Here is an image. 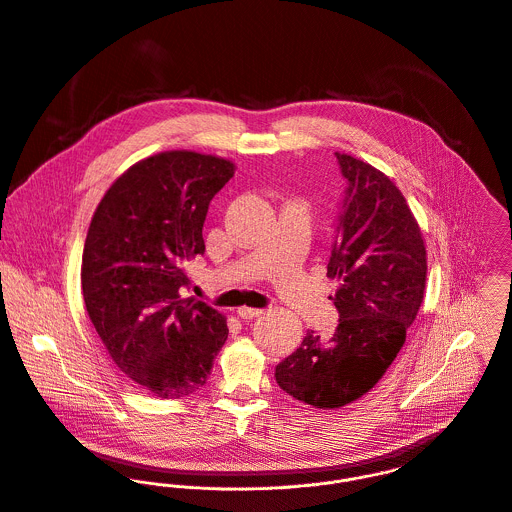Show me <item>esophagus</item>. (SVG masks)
I'll list each match as a JSON object with an SVG mask.
<instances>
[{"instance_id":"esophagus-1","label":"esophagus","mask_w":512,"mask_h":512,"mask_svg":"<svg viewBox=\"0 0 512 512\" xmlns=\"http://www.w3.org/2000/svg\"><path fill=\"white\" fill-rule=\"evenodd\" d=\"M237 314H239L243 320H251V318L261 316V314H263V308L241 307L237 308Z\"/></svg>"}]
</instances>
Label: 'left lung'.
<instances>
[{"instance_id": "left-lung-1", "label": "left lung", "mask_w": 512, "mask_h": 512, "mask_svg": "<svg viewBox=\"0 0 512 512\" xmlns=\"http://www.w3.org/2000/svg\"><path fill=\"white\" fill-rule=\"evenodd\" d=\"M348 182L326 277L340 314L332 336L307 330L275 368L283 392L334 409L368 394L396 360L423 303L427 253L421 229L396 184L374 166L336 152Z\"/></svg>"}]
</instances>
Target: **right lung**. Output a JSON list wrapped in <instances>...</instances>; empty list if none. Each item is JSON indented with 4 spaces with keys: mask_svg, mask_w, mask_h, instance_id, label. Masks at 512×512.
Here are the masks:
<instances>
[{
    "mask_svg": "<svg viewBox=\"0 0 512 512\" xmlns=\"http://www.w3.org/2000/svg\"><path fill=\"white\" fill-rule=\"evenodd\" d=\"M231 160L168 150L130 166L97 205L81 287L112 362L142 390L178 400L207 382L225 316L194 297L186 267L204 255L205 215L233 178Z\"/></svg>",
    "mask_w": 512,
    "mask_h": 512,
    "instance_id": "add662e5",
    "label": "right lung"
}]
</instances>
